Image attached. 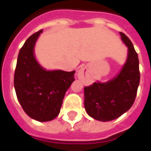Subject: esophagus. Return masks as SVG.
<instances>
[{"mask_svg":"<svg viewBox=\"0 0 151 151\" xmlns=\"http://www.w3.org/2000/svg\"><path fill=\"white\" fill-rule=\"evenodd\" d=\"M87 69L86 67H82L81 69H79L77 73V77L78 79L85 78L86 75L87 74Z\"/></svg>","mask_w":151,"mask_h":151,"instance_id":"1","label":"esophagus"}]
</instances>
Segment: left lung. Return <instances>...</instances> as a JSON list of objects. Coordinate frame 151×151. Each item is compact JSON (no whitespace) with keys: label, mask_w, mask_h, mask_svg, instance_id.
<instances>
[{"label":"left lung","mask_w":151,"mask_h":151,"mask_svg":"<svg viewBox=\"0 0 151 151\" xmlns=\"http://www.w3.org/2000/svg\"><path fill=\"white\" fill-rule=\"evenodd\" d=\"M128 47L126 61L119 73L108 82H94L84 88V106L95 120L110 121L129 109L134 103L140 82L138 56L132 42L120 32Z\"/></svg>","instance_id":"1"}]
</instances>
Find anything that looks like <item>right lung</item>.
<instances>
[{
  "mask_svg": "<svg viewBox=\"0 0 151 151\" xmlns=\"http://www.w3.org/2000/svg\"><path fill=\"white\" fill-rule=\"evenodd\" d=\"M43 31L28 38L18 53L14 73V89L22 108L40 122L55 119L60 113L75 71L47 70L35 56V46Z\"/></svg>",
  "mask_w": 151,
  "mask_h": 151,
  "instance_id": "1",
  "label": "right lung"
}]
</instances>
